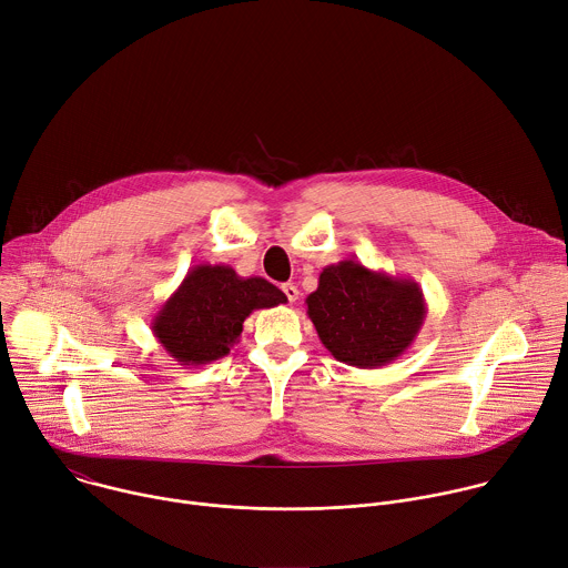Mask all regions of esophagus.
I'll use <instances>...</instances> for the list:
<instances>
[{
  "instance_id": "obj_1",
  "label": "esophagus",
  "mask_w": 568,
  "mask_h": 568,
  "mask_svg": "<svg viewBox=\"0 0 568 568\" xmlns=\"http://www.w3.org/2000/svg\"><path fill=\"white\" fill-rule=\"evenodd\" d=\"M283 292H285V296H287L290 303H294V301L298 298V290H296L294 283H285V285H283Z\"/></svg>"
}]
</instances>
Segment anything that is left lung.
I'll return each instance as SVG.
<instances>
[{"label": "left lung", "mask_w": 568, "mask_h": 568, "mask_svg": "<svg viewBox=\"0 0 568 568\" xmlns=\"http://www.w3.org/2000/svg\"><path fill=\"white\" fill-rule=\"evenodd\" d=\"M305 305L321 344L357 368H379L407 353L427 316L414 278L375 272L359 261L323 267Z\"/></svg>", "instance_id": "1"}]
</instances>
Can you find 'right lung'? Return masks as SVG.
Listing matches in <instances>:
<instances>
[{
  "mask_svg": "<svg viewBox=\"0 0 568 568\" xmlns=\"http://www.w3.org/2000/svg\"><path fill=\"white\" fill-rule=\"evenodd\" d=\"M287 296L261 276H237L229 265H195L150 323L154 339L180 366H204L229 355L242 323Z\"/></svg>",
  "mask_w": 568,
  "mask_h": 568,
  "instance_id": "1",
  "label": "right lung"
}]
</instances>
